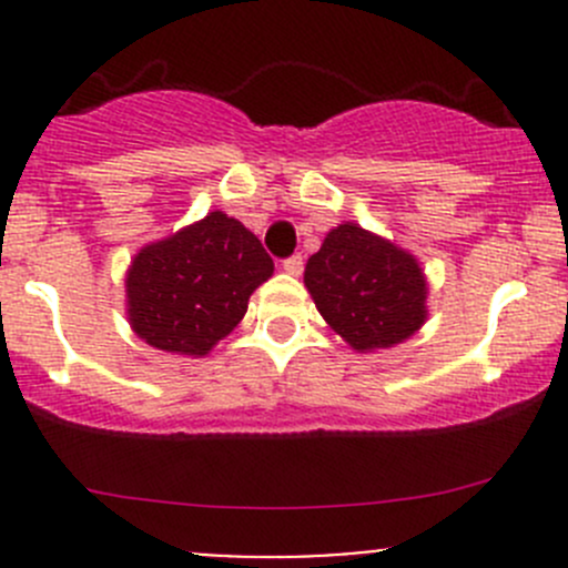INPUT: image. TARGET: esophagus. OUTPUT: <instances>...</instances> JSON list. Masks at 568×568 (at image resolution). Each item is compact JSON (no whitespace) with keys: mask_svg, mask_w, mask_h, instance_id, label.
<instances>
[{"mask_svg":"<svg viewBox=\"0 0 568 568\" xmlns=\"http://www.w3.org/2000/svg\"><path fill=\"white\" fill-rule=\"evenodd\" d=\"M283 268L288 274H294V277H300L302 268H305V261H302V255H291L283 261Z\"/></svg>","mask_w":568,"mask_h":568,"instance_id":"esophagus-1","label":"esophagus"}]
</instances>
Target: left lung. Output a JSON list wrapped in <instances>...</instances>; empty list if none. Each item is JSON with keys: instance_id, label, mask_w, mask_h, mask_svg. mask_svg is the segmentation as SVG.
Masks as SVG:
<instances>
[{"instance_id": "obj_1", "label": "left lung", "mask_w": 568, "mask_h": 568, "mask_svg": "<svg viewBox=\"0 0 568 568\" xmlns=\"http://www.w3.org/2000/svg\"><path fill=\"white\" fill-rule=\"evenodd\" d=\"M305 285L326 324L359 352L395 346L426 321L428 288L415 257L352 222L326 233Z\"/></svg>"}]
</instances>
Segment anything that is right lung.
Returning <instances> with one entry per match:
<instances>
[{
    "label": "right lung",
    "instance_id": "obj_1",
    "mask_svg": "<svg viewBox=\"0 0 568 568\" xmlns=\"http://www.w3.org/2000/svg\"><path fill=\"white\" fill-rule=\"evenodd\" d=\"M272 257L233 216L211 211L175 236L140 250L125 277L129 321L151 346L209 354L247 313Z\"/></svg>",
    "mask_w": 568,
    "mask_h": 568
}]
</instances>
